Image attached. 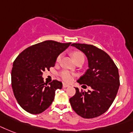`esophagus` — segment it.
<instances>
[{"label":"esophagus","instance_id":"34e87169","mask_svg":"<svg viewBox=\"0 0 133 133\" xmlns=\"http://www.w3.org/2000/svg\"><path fill=\"white\" fill-rule=\"evenodd\" d=\"M62 86H63V88H67V87H69V86H70V85H68V84H63V85H62Z\"/></svg>","mask_w":133,"mask_h":133}]
</instances>
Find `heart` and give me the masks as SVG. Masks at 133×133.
Wrapping results in <instances>:
<instances>
[{
    "label": "heart",
    "mask_w": 133,
    "mask_h": 133,
    "mask_svg": "<svg viewBox=\"0 0 133 133\" xmlns=\"http://www.w3.org/2000/svg\"><path fill=\"white\" fill-rule=\"evenodd\" d=\"M72 56H73V58L74 60L78 58H81V57H84V54L80 51H75L72 54ZM61 58H62V55L58 56V57L57 58V62H60V60H61ZM60 76L62 79V80H64V82H71L73 78V73H71L70 71H66V70L61 71L60 73Z\"/></svg>",
    "instance_id": "obj_1"
}]
</instances>
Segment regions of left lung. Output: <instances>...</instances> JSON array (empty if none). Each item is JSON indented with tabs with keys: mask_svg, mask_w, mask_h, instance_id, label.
Masks as SVG:
<instances>
[{
	"mask_svg": "<svg viewBox=\"0 0 133 133\" xmlns=\"http://www.w3.org/2000/svg\"><path fill=\"white\" fill-rule=\"evenodd\" d=\"M88 59V69L77 82L92 88L88 92L75 88L76 93L69 99L73 110L84 118H94L106 112L118 93V69L106 52L92 45L73 43Z\"/></svg>",
	"mask_w": 133,
	"mask_h": 133,
	"instance_id": "obj_1",
	"label": "left lung"
}]
</instances>
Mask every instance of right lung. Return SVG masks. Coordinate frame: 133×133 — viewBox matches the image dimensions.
Segmentation results:
<instances>
[{
	"mask_svg": "<svg viewBox=\"0 0 133 133\" xmlns=\"http://www.w3.org/2000/svg\"><path fill=\"white\" fill-rule=\"evenodd\" d=\"M71 43L45 41L32 45L19 54L13 64L11 85L14 96L21 107L32 114H39L51 105L62 82L54 80L48 85L43 72L55 66L60 54Z\"/></svg>",
	"mask_w": 133,
	"mask_h": 133,
	"instance_id": "1",
	"label": "right lung"
}]
</instances>
